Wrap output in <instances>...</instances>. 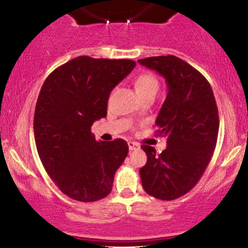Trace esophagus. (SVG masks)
Instances as JSON below:
<instances>
[{"instance_id":"obj_1","label":"esophagus","mask_w":248,"mask_h":248,"mask_svg":"<svg viewBox=\"0 0 248 248\" xmlns=\"http://www.w3.org/2000/svg\"><path fill=\"white\" fill-rule=\"evenodd\" d=\"M128 149H130L131 151L133 150H138L139 148H140V145H139L138 143H135V142H128Z\"/></svg>"}]
</instances>
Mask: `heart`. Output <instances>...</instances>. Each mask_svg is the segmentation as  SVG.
<instances>
[{
    "instance_id": "b5f03b06",
    "label": "heart",
    "mask_w": 248,
    "mask_h": 248,
    "mask_svg": "<svg viewBox=\"0 0 248 248\" xmlns=\"http://www.w3.org/2000/svg\"><path fill=\"white\" fill-rule=\"evenodd\" d=\"M159 86H160L159 80L155 78V74L149 72L141 73L134 81V88L139 97L150 93L155 94L159 90Z\"/></svg>"
}]
</instances>
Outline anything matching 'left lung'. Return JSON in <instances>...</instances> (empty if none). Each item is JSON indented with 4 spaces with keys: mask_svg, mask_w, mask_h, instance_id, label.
<instances>
[{
    "mask_svg": "<svg viewBox=\"0 0 248 248\" xmlns=\"http://www.w3.org/2000/svg\"><path fill=\"white\" fill-rule=\"evenodd\" d=\"M165 78L168 93L159 111L157 133L167 139L160 154L142 145L147 164L140 169L142 186L149 195L171 201L196 185L215 151L219 115L208 80L192 65L174 55L138 61Z\"/></svg>",
    "mask_w": 248,
    "mask_h": 248,
    "instance_id": "obj_1",
    "label": "left lung"
}]
</instances>
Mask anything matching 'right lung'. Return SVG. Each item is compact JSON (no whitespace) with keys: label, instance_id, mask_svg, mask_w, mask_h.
Wrapping results in <instances>:
<instances>
[{"label":"right lung","instance_id":"obj_1","mask_svg":"<svg viewBox=\"0 0 248 248\" xmlns=\"http://www.w3.org/2000/svg\"><path fill=\"white\" fill-rule=\"evenodd\" d=\"M131 60L79 56L47 77L33 116L42 164L61 191L80 202L109 194L128 145L123 139L96 141L93 122L106 117L110 91L131 73Z\"/></svg>","mask_w":248,"mask_h":248}]
</instances>
